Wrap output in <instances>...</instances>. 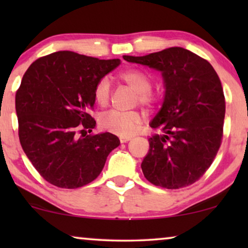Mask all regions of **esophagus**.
Here are the masks:
<instances>
[{
	"instance_id": "34e87169",
	"label": "esophagus",
	"mask_w": 248,
	"mask_h": 248,
	"mask_svg": "<svg viewBox=\"0 0 248 248\" xmlns=\"http://www.w3.org/2000/svg\"><path fill=\"white\" fill-rule=\"evenodd\" d=\"M132 139L131 135H122V137L120 138V141L122 142V143H126L127 141H130Z\"/></svg>"
}]
</instances>
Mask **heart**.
Here are the masks:
<instances>
[{
  "label": "heart",
  "instance_id": "obj_1",
  "mask_svg": "<svg viewBox=\"0 0 248 248\" xmlns=\"http://www.w3.org/2000/svg\"><path fill=\"white\" fill-rule=\"evenodd\" d=\"M118 78L130 86L137 93V101L143 106H152L158 101V96L152 93V79L140 70H125L118 74ZM93 98L100 106H106L110 99V82L104 77L98 81L93 89ZM141 117L135 111L109 110L100 116V126L110 133L130 135L137 130Z\"/></svg>",
  "mask_w": 248,
  "mask_h": 248
}]
</instances>
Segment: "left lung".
Returning <instances> with one entry per match:
<instances>
[{
	"label": "left lung",
	"instance_id": "8db88e82",
	"mask_svg": "<svg viewBox=\"0 0 248 248\" xmlns=\"http://www.w3.org/2000/svg\"><path fill=\"white\" fill-rule=\"evenodd\" d=\"M123 59L160 71L165 81L164 104L150 123L160 133L149 139L141 164L144 177L168 189L192 185L221 145L226 101L218 74L208 61L182 47Z\"/></svg>",
	"mask_w": 248,
	"mask_h": 248
}]
</instances>
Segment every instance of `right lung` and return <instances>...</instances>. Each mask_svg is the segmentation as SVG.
<instances>
[{
  "label": "right lung",
  "mask_w": 248,
  "mask_h": 248,
  "mask_svg": "<svg viewBox=\"0 0 248 248\" xmlns=\"http://www.w3.org/2000/svg\"><path fill=\"white\" fill-rule=\"evenodd\" d=\"M121 64L116 60L61 50L36 60L16 93L19 140L40 176L61 188L94 181L120 140L111 133L88 134L96 121V83Z\"/></svg>",
  "instance_id": "right-lung-1"
}]
</instances>
